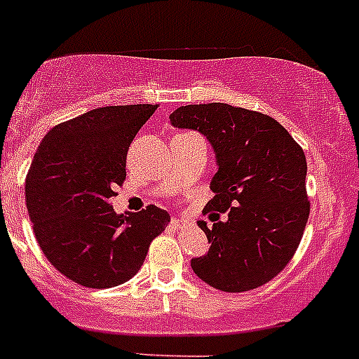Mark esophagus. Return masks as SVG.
Wrapping results in <instances>:
<instances>
[{
  "label": "esophagus",
  "mask_w": 359,
  "mask_h": 359,
  "mask_svg": "<svg viewBox=\"0 0 359 359\" xmlns=\"http://www.w3.org/2000/svg\"><path fill=\"white\" fill-rule=\"evenodd\" d=\"M170 224H172V228H180V226H185L187 221L183 217H172L170 219Z\"/></svg>",
  "instance_id": "1"
}]
</instances>
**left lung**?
Listing matches in <instances>:
<instances>
[{
    "mask_svg": "<svg viewBox=\"0 0 359 359\" xmlns=\"http://www.w3.org/2000/svg\"><path fill=\"white\" fill-rule=\"evenodd\" d=\"M169 118L207 136L217 172L205 212H227L210 215L212 228L198 223L210 248L190 261L194 273L228 293L262 286L291 261L309 217L304 151L277 120L243 107L194 104Z\"/></svg>",
    "mask_w": 359,
    "mask_h": 359,
    "instance_id": "left-lung-1",
    "label": "left lung"
}]
</instances>
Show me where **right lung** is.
Instances as JSON below:
<instances>
[{
  "mask_svg": "<svg viewBox=\"0 0 359 359\" xmlns=\"http://www.w3.org/2000/svg\"><path fill=\"white\" fill-rule=\"evenodd\" d=\"M154 109H91L50 129L37 147L25 185L34 233L53 268L81 286L128 282L169 224L167 210L154 205L118 215L109 203L126 180L129 145Z\"/></svg>",
  "mask_w": 359,
  "mask_h": 359,
  "instance_id": "right-lung-1",
  "label": "right lung"
}]
</instances>
